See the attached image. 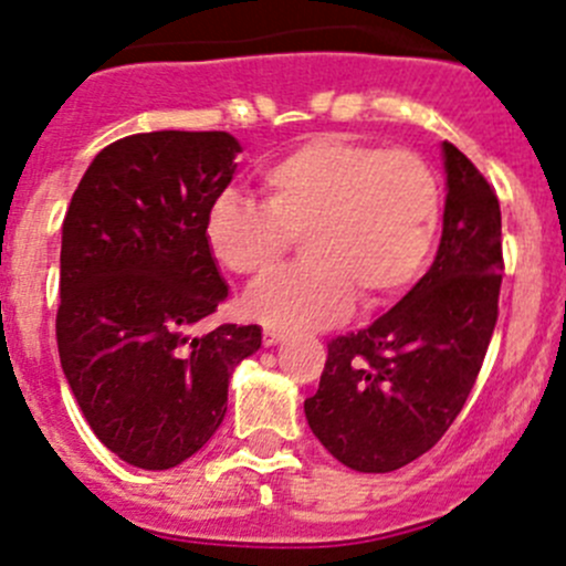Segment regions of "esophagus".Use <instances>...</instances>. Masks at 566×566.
<instances>
[{
	"label": "esophagus",
	"instance_id": "obj_1",
	"mask_svg": "<svg viewBox=\"0 0 566 566\" xmlns=\"http://www.w3.org/2000/svg\"><path fill=\"white\" fill-rule=\"evenodd\" d=\"M284 339H287V334L279 332V328H265V332H262V343H265L268 348H271V345L284 343Z\"/></svg>",
	"mask_w": 566,
	"mask_h": 566
}]
</instances>
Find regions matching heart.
I'll return each instance as SVG.
<instances>
[{
  "label": "heart",
  "mask_w": 566,
  "mask_h": 566,
  "mask_svg": "<svg viewBox=\"0 0 566 566\" xmlns=\"http://www.w3.org/2000/svg\"><path fill=\"white\" fill-rule=\"evenodd\" d=\"M265 205L221 193L205 218L210 254L227 271L262 279L301 234L304 262L254 287L245 312L268 326L304 332L403 293L440 234L442 188L409 149H376L345 137H310L260 177Z\"/></svg>",
  "instance_id": "b5f03b06"
}]
</instances>
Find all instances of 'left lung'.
I'll return each mask as SVG.
<instances>
[{
    "label": "left lung",
    "instance_id": "8db88e82",
    "mask_svg": "<svg viewBox=\"0 0 566 566\" xmlns=\"http://www.w3.org/2000/svg\"><path fill=\"white\" fill-rule=\"evenodd\" d=\"M442 160L448 196L434 265L387 315L328 343L321 387L304 400L312 434L356 473H392L442 440L495 332L501 205L448 140Z\"/></svg>",
    "mask_w": 566,
    "mask_h": 566
}]
</instances>
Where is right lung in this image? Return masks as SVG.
I'll return each instance as SVG.
<instances>
[{"label": "right lung", "instance_id": "obj_1", "mask_svg": "<svg viewBox=\"0 0 566 566\" xmlns=\"http://www.w3.org/2000/svg\"><path fill=\"white\" fill-rule=\"evenodd\" d=\"M229 132H144L98 151L60 245L57 350L93 434L126 464L171 470L227 415L260 326L196 334L227 301L205 218L238 168Z\"/></svg>", "mask_w": 566, "mask_h": 566}]
</instances>
